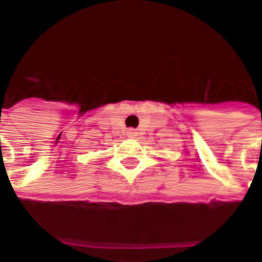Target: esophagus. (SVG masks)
Wrapping results in <instances>:
<instances>
[{
	"instance_id": "1",
	"label": "esophagus",
	"mask_w": 262,
	"mask_h": 262,
	"mask_svg": "<svg viewBox=\"0 0 262 262\" xmlns=\"http://www.w3.org/2000/svg\"><path fill=\"white\" fill-rule=\"evenodd\" d=\"M126 135H127V137H136L137 132L135 129H129V130L126 132Z\"/></svg>"
}]
</instances>
